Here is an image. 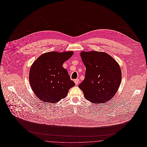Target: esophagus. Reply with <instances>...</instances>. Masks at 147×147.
<instances>
[{"label": "esophagus", "instance_id": "1", "mask_svg": "<svg viewBox=\"0 0 147 147\" xmlns=\"http://www.w3.org/2000/svg\"><path fill=\"white\" fill-rule=\"evenodd\" d=\"M75 83L76 85H78L79 83V79H77L75 80Z\"/></svg>", "mask_w": 147, "mask_h": 147}]
</instances>
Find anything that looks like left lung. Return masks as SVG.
<instances>
[{
	"label": "left lung",
	"instance_id": "obj_1",
	"mask_svg": "<svg viewBox=\"0 0 147 147\" xmlns=\"http://www.w3.org/2000/svg\"><path fill=\"white\" fill-rule=\"evenodd\" d=\"M86 67L84 80L79 85L85 98L93 104H102L115 94L122 80L119 64L110 55L96 51H82Z\"/></svg>",
	"mask_w": 147,
	"mask_h": 147
}]
</instances>
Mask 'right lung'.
I'll list each match as a JSON object with an SVG mask.
<instances>
[{
    "label": "right lung",
    "instance_id": "right-lung-1",
    "mask_svg": "<svg viewBox=\"0 0 147 147\" xmlns=\"http://www.w3.org/2000/svg\"><path fill=\"white\" fill-rule=\"evenodd\" d=\"M73 54V51L49 52L40 56L33 63L29 72V82L40 100L57 103L65 98L69 89L75 85L62 66Z\"/></svg>",
    "mask_w": 147,
    "mask_h": 147
}]
</instances>
